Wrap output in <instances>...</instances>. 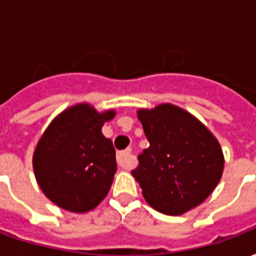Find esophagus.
<instances>
[{"label": "esophagus", "instance_id": "34e87169", "mask_svg": "<svg viewBox=\"0 0 256 256\" xmlns=\"http://www.w3.org/2000/svg\"><path fill=\"white\" fill-rule=\"evenodd\" d=\"M118 164L123 168H128L132 166V148H128L118 154Z\"/></svg>", "mask_w": 256, "mask_h": 256}]
</instances>
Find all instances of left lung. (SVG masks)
<instances>
[{"label": "left lung", "mask_w": 256, "mask_h": 256, "mask_svg": "<svg viewBox=\"0 0 256 256\" xmlns=\"http://www.w3.org/2000/svg\"><path fill=\"white\" fill-rule=\"evenodd\" d=\"M150 146L132 170L145 200L156 211L181 215L203 203L220 182L224 155L203 123L172 104L140 110Z\"/></svg>", "instance_id": "1"}]
</instances>
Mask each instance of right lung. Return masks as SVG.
<instances>
[{"label": "right lung", "instance_id": "right-lung-1", "mask_svg": "<svg viewBox=\"0 0 256 256\" xmlns=\"http://www.w3.org/2000/svg\"><path fill=\"white\" fill-rule=\"evenodd\" d=\"M115 111L71 106L53 120L36 145L32 164L42 192L72 212H86L106 198L116 172L115 148L101 133Z\"/></svg>", "mask_w": 256, "mask_h": 256}]
</instances>
